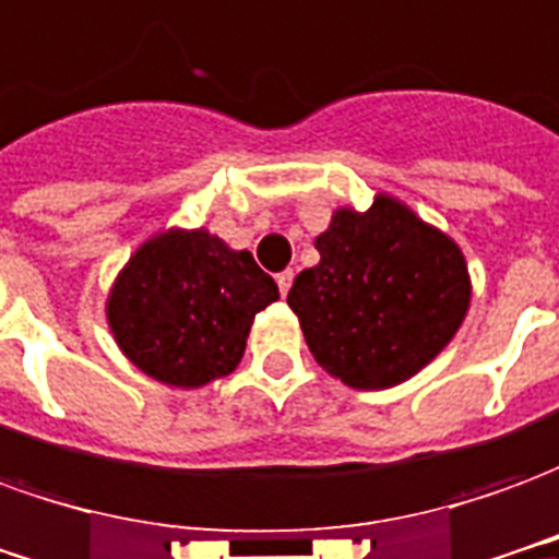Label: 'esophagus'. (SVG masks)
I'll use <instances>...</instances> for the list:
<instances>
[{"instance_id": "1", "label": "esophagus", "mask_w": 559, "mask_h": 559, "mask_svg": "<svg viewBox=\"0 0 559 559\" xmlns=\"http://www.w3.org/2000/svg\"><path fill=\"white\" fill-rule=\"evenodd\" d=\"M292 280H295V271L276 273V286H280V292H283V295H288V288H292Z\"/></svg>"}]
</instances>
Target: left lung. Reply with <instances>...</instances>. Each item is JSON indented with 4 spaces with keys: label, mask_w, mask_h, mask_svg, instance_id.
Returning <instances> with one entry per match:
<instances>
[{
    "label": "left lung",
    "mask_w": 559,
    "mask_h": 559,
    "mask_svg": "<svg viewBox=\"0 0 559 559\" xmlns=\"http://www.w3.org/2000/svg\"><path fill=\"white\" fill-rule=\"evenodd\" d=\"M288 307L312 358L352 388H391L437 358L469 310L457 243L394 198L336 210Z\"/></svg>",
    "instance_id": "1"
}]
</instances>
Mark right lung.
Listing matches in <instances>:
<instances>
[{
    "label": "right lung",
    "mask_w": 559,
    "mask_h": 559,
    "mask_svg": "<svg viewBox=\"0 0 559 559\" xmlns=\"http://www.w3.org/2000/svg\"><path fill=\"white\" fill-rule=\"evenodd\" d=\"M280 298L252 252L204 228L146 240L108 298L122 355L165 385L201 388L235 370L255 312Z\"/></svg>",
    "instance_id": "add662e5"
}]
</instances>
